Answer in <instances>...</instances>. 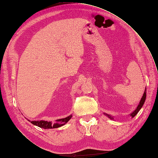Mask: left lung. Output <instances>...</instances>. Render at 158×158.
Segmentation results:
<instances>
[{"label":"left lung","instance_id":"8db88e82","mask_svg":"<svg viewBox=\"0 0 158 158\" xmlns=\"http://www.w3.org/2000/svg\"><path fill=\"white\" fill-rule=\"evenodd\" d=\"M146 90L145 89V91H144V92H143V96H142V98H141V101H140V102H139V104L138 105V106H137V107L136 109H135V111L133 112H132L131 114V117H132V118H133L135 115H136L138 112H139V110H141V108H142V106H143V103H144V102H145V100H146ZM104 114L105 115H106L107 117H108L109 118H110V119H114V118H113L112 116H110V114H106V113H104Z\"/></svg>","mask_w":158,"mask_h":158}]
</instances>
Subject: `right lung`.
I'll list each match as a JSON object with an SVG mask.
<instances>
[{
    "mask_svg": "<svg viewBox=\"0 0 158 158\" xmlns=\"http://www.w3.org/2000/svg\"><path fill=\"white\" fill-rule=\"evenodd\" d=\"M72 117V115L69 116V117L63 118H60L55 121V122L52 123L51 121H29L30 123H32L33 125L37 126L40 128H44V129H48V128H59L64 125L68 121L71 119Z\"/></svg>",
    "mask_w": 158,
    "mask_h": 158,
    "instance_id": "right-lung-1",
    "label": "right lung"
}]
</instances>
